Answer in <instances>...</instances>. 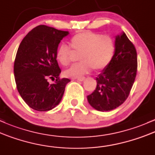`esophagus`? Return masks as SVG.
<instances>
[{"instance_id":"34e87169","label":"esophagus","mask_w":155,"mask_h":155,"mask_svg":"<svg viewBox=\"0 0 155 155\" xmlns=\"http://www.w3.org/2000/svg\"><path fill=\"white\" fill-rule=\"evenodd\" d=\"M85 78H86L85 77H80V78H78L77 80L79 81H83L85 80Z\"/></svg>"}]
</instances>
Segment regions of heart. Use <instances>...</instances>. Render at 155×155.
I'll return each instance as SVG.
<instances>
[{"label":"heart","mask_w":155,"mask_h":155,"mask_svg":"<svg viewBox=\"0 0 155 155\" xmlns=\"http://www.w3.org/2000/svg\"><path fill=\"white\" fill-rule=\"evenodd\" d=\"M74 52L80 53V63L74 64L64 72L67 77L77 78L84 75L92 69L100 71L110 63L114 52L115 42L112 37L99 33L86 31L74 34L69 41ZM72 51L68 45L61 44L55 51V58L62 66L69 65Z\"/></svg>","instance_id":"1"}]
</instances>
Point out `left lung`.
Masks as SVG:
<instances>
[{"label":"left lung","instance_id":"1","mask_svg":"<svg viewBox=\"0 0 155 155\" xmlns=\"http://www.w3.org/2000/svg\"><path fill=\"white\" fill-rule=\"evenodd\" d=\"M137 69L136 49L123 32L116 36L115 52L110 63L96 78V88L87 97L90 105L104 112L123 104L131 91Z\"/></svg>","mask_w":155,"mask_h":155}]
</instances>
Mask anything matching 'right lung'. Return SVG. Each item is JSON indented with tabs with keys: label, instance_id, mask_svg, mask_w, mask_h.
<instances>
[{
	"label": "right lung",
	"instance_id": "1",
	"mask_svg": "<svg viewBox=\"0 0 155 155\" xmlns=\"http://www.w3.org/2000/svg\"><path fill=\"white\" fill-rule=\"evenodd\" d=\"M69 31L45 25L36 26L22 40L14 64L17 91L29 107L48 111L59 104L70 80L59 78L61 69L55 58L59 43ZM48 78L56 79L50 84Z\"/></svg>",
	"mask_w": 155,
	"mask_h": 155
}]
</instances>
